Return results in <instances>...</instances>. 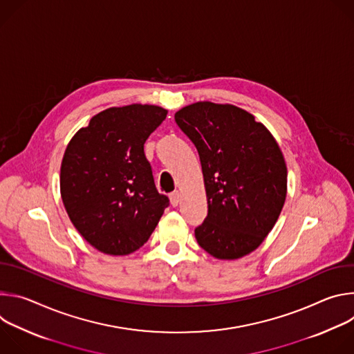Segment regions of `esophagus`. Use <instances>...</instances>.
<instances>
[{
	"mask_svg": "<svg viewBox=\"0 0 354 354\" xmlns=\"http://www.w3.org/2000/svg\"><path fill=\"white\" fill-rule=\"evenodd\" d=\"M179 197H180V194H179V192H178V190H175V192H172V193L169 194L171 205H172L174 207H176V206L179 205Z\"/></svg>",
	"mask_w": 354,
	"mask_h": 354,
	"instance_id": "34e87169",
	"label": "esophagus"
}]
</instances>
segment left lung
I'll list each match as a JSON object with an SVG mask.
<instances>
[{
  "instance_id": "1",
  "label": "left lung",
  "mask_w": 354,
  "mask_h": 354,
  "mask_svg": "<svg viewBox=\"0 0 354 354\" xmlns=\"http://www.w3.org/2000/svg\"><path fill=\"white\" fill-rule=\"evenodd\" d=\"M194 144L207 194V217L194 230L217 259L255 250L274 227L287 192L281 151L250 113L232 105L197 102L175 113Z\"/></svg>"
}]
</instances>
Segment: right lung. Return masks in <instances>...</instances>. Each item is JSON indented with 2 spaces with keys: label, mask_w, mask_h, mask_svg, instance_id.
<instances>
[{
  "label": "right lung",
  "mask_w": 354,
  "mask_h": 354,
  "mask_svg": "<svg viewBox=\"0 0 354 354\" xmlns=\"http://www.w3.org/2000/svg\"><path fill=\"white\" fill-rule=\"evenodd\" d=\"M154 105L111 108L71 138L60 189L78 232L108 255H129L156 230L169 198L158 193L144 144L167 118Z\"/></svg>",
  "instance_id": "1"
}]
</instances>
